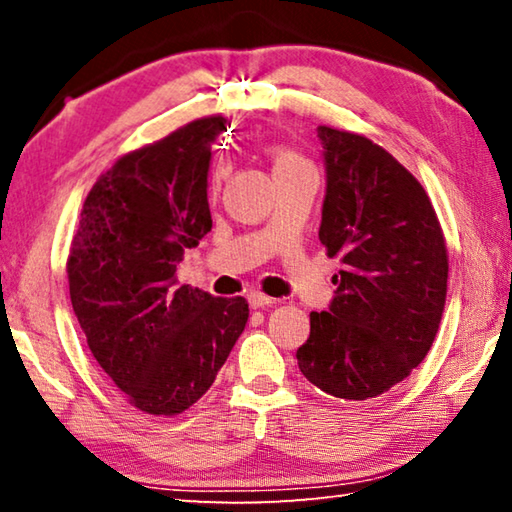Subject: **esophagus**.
Masks as SVG:
<instances>
[{
	"instance_id": "obj_1",
	"label": "esophagus",
	"mask_w": 512,
	"mask_h": 512,
	"mask_svg": "<svg viewBox=\"0 0 512 512\" xmlns=\"http://www.w3.org/2000/svg\"><path fill=\"white\" fill-rule=\"evenodd\" d=\"M248 302H250V307H253V309H262V307H271L273 305V298L264 296L262 291H250L248 293Z\"/></svg>"
}]
</instances>
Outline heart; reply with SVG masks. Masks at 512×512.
Returning a JSON list of instances; mask_svg holds the SVG:
<instances>
[{"label":"heart","mask_w":512,"mask_h":512,"mask_svg":"<svg viewBox=\"0 0 512 512\" xmlns=\"http://www.w3.org/2000/svg\"><path fill=\"white\" fill-rule=\"evenodd\" d=\"M302 169H311L309 162L291 149H275L273 151V173L280 176V173H289V171H302Z\"/></svg>","instance_id":"1"}]
</instances>
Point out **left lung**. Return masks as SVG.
Returning a JSON list of instances; mask_svg holds the SVG:
<instances>
[{
	"mask_svg": "<svg viewBox=\"0 0 512 512\" xmlns=\"http://www.w3.org/2000/svg\"><path fill=\"white\" fill-rule=\"evenodd\" d=\"M325 201L318 239L341 257L336 296L309 314L296 352L311 384L341 400L386 393L418 368L447 296V248L424 187L368 137L318 126Z\"/></svg>",
	"mask_w": 512,
	"mask_h": 512,
	"instance_id": "left-lung-1",
	"label": "left lung"
}]
</instances>
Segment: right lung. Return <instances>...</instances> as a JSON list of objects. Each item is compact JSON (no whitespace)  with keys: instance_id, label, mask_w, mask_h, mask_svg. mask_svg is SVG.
Masks as SVG:
<instances>
[{"instance_id":"1","label":"right lung","mask_w":512,"mask_h":512,"mask_svg":"<svg viewBox=\"0 0 512 512\" xmlns=\"http://www.w3.org/2000/svg\"><path fill=\"white\" fill-rule=\"evenodd\" d=\"M225 117H205L119 158L94 183L69 248V298L99 366L140 411L201 400L244 332L248 302L178 284L212 230L207 171Z\"/></svg>"}]
</instances>
